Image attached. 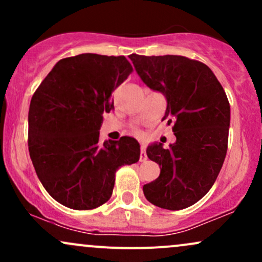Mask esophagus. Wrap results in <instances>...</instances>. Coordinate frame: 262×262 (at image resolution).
I'll return each instance as SVG.
<instances>
[{"mask_svg": "<svg viewBox=\"0 0 262 262\" xmlns=\"http://www.w3.org/2000/svg\"><path fill=\"white\" fill-rule=\"evenodd\" d=\"M148 156H146V146L145 144H141L140 145V161H146Z\"/></svg>", "mask_w": 262, "mask_h": 262, "instance_id": "1", "label": "esophagus"}]
</instances>
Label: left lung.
I'll return each mask as SVG.
<instances>
[{
    "label": "left lung",
    "mask_w": 262,
    "mask_h": 262,
    "mask_svg": "<svg viewBox=\"0 0 262 262\" xmlns=\"http://www.w3.org/2000/svg\"><path fill=\"white\" fill-rule=\"evenodd\" d=\"M129 59L146 86L166 97L164 119L173 123L176 141L148 146L146 155L160 166V176L144 185V196L160 208H187L217 180L227 155L230 106L223 87L203 62L181 55Z\"/></svg>",
    "instance_id": "1"
}]
</instances>
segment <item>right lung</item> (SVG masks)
I'll use <instances>...</instances> for the list:
<instances>
[{
  "label": "right lung",
  "instance_id": "obj_1",
  "mask_svg": "<svg viewBox=\"0 0 262 262\" xmlns=\"http://www.w3.org/2000/svg\"><path fill=\"white\" fill-rule=\"evenodd\" d=\"M133 71L125 56L80 54L61 59L33 95L28 149L48 193L71 209H93L112 196L116 171L138 162L134 138L100 140L112 92Z\"/></svg>",
  "mask_w": 262,
  "mask_h": 262
}]
</instances>
